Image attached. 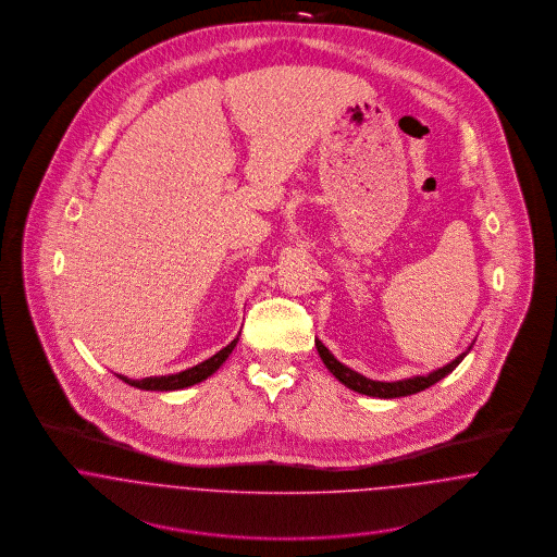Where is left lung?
<instances>
[{"label": "left lung", "instance_id": "obj_1", "mask_svg": "<svg viewBox=\"0 0 557 557\" xmlns=\"http://www.w3.org/2000/svg\"><path fill=\"white\" fill-rule=\"evenodd\" d=\"M472 345H474V343H472ZM472 345H470L463 354H459L453 362H448V364H444V367H440V369H435V371H431V373H426V375H413V377H405V380H397V382H377V380H369V377L360 375L358 371H354V369L345 367L343 362H338V360L334 358V354H332L319 338H315V347H318L319 356H321L325 369H327L343 386H347V388L354 391V393L377 398L409 397V395H416V393L426 391L429 386L437 384V382L444 380L448 373H453V371L461 364V360L470 354Z\"/></svg>", "mask_w": 557, "mask_h": 557}]
</instances>
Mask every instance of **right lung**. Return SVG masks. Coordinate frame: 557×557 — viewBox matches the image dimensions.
Listing matches in <instances>:
<instances>
[{
  "mask_svg": "<svg viewBox=\"0 0 557 557\" xmlns=\"http://www.w3.org/2000/svg\"><path fill=\"white\" fill-rule=\"evenodd\" d=\"M238 345V338H234L227 347H223L221 351H216L212 358L186 369V371H180V373H171V375H154V377H144V380H131L126 375H117L122 382H126L128 386L133 388H139V391H159V393H169V391H182V388H188V386H195L203 380H208L210 375H214L223 362L230 358V354L234 351V347Z\"/></svg>",
  "mask_w": 557,
  "mask_h": 557,
  "instance_id": "right-lung-1",
  "label": "right lung"
}]
</instances>
